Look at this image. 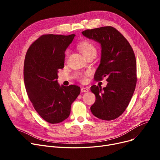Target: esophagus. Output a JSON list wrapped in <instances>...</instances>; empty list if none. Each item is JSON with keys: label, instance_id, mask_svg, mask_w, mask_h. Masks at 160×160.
I'll return each instance as SVG.
<instances>
[{"label": "esophagus", "instance_id": "34e87169", "mask_svg": "<svg viewBox=\"0 0 160 160\" xmlns=\"http://www.w3.org/2000/svg\"><path fill=\"white\" fill-rule=\"evenodd\" d=\"M81 91L82 93H87V92L89 91V89L86 88H81Z\"/></svg>", "mask_w": 160, "mask_h": 160}]
</instances>
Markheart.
I'll return each mask as SVG.
<instances>
[{
  "instance_id": "b5f03b06",
  "label": "heart",
  "mask_w": 160,
  "mask_h": 160,
  "mask_svg": "<svg viewBox=\"0 0 160 160\" xmlns=\"http://www.w3.org/2000/svg\"><path fill=\"white\" fill-rule=\"evenodd\" d=\"M78 48L83 56L89 54H97V50L93 44L88 43V42H83V43H80L78 45ZM77 77L78 79L82 82H84L86 80L85 77L82 74H78Z\"/></svg>"
}]
</instances>
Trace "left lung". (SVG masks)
Wrapping results in <instances>:
<instances>
[{
	"label": "left lung",
	"mask_w": 160,
	"mask_h": 160,
	"mask_svg": "<svg viewBox=\"0 0 160 160\" xmlns=\"http://www.w3.org/2000/svg\"><path fill=\"white\" fill-rule=\"evenodd\" d=\"M100 44L101 58L94 78L107 77V86L91 87L96 97L91 111L97 118L112 121L125 111L135 91L136 60L133 50L121 33L112 27H104L82 32Z\"/></svg>",
	"instance_id": "obj_1"
}]
</instances>
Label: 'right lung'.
Returning a JSON list of instances; mask_svg holds the SVG:
<instances>
[{"mask_svg":"<svg viewBox=\"0 0 160 160\" xmlns=\"http://www.w3.org/2000/svg\"><path fill=\"white\" fill-rule=\"evenodd\" d=\"M74 34H47L39 37L27 50L24 63V81L27 95L38 114L51 124L69 117L72 103L80 88L60 86L58 72L63 68L65 50Z\"/></svg>","mask_w":160,"mask_h":160,"instance_id":"right-lung-1","label":"right lung"}]
</instances>
